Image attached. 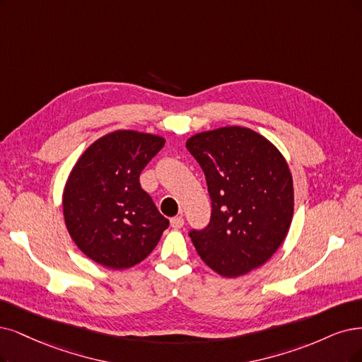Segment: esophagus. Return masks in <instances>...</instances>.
Wrapping results in <instances>:
<instances>
[{"label": "esophagus", "instance_id": "1", "mask_svg": "<svg viewBox=\"0 0 362 362\" xmlns=\"http://www.w3.org/2000/svg\"><path fill=\"white\" fill-rule=\"evenodd\" d=\"M170 223H171V226H173L174 230H179V228H182V226H183L185 219H183V216H174V218H171Z\"/></svg>", "mask_w": 362, "mask_h": 362}]
</instances>
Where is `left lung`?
<instances>
[{
	"label": "left lung",
	"mask_w": 362,
	"mask_h": 362,
	"mask_svg": "<svg viewBox=\"0 0 362 362\" xmlns=\"http://www.w3.org/2000/svg\"><path fill=\"white\" fill-rule=\"evenodd\" d=\"M186 149L203 168L211 199L210 223L189 233L198 255L225 277L258 269L291 228L293 185L285 156L245 127L198 132Z\"/></svg>",
	"instance_id": "1"
}]
</instances>
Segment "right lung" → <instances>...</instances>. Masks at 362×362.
Returning <instances> with one entry per match:
<instances>
[{"instance_id": "1", "label": "right lung", "mask_w": 362, "mask_h": 362, "mask_svg": "<svg viewBox=\"0 0 362 362\" xmlns=\"http://www.w3.org/2000/svg\"><path fill=\"white\" fill-rule=\"evenodd\" d=\"M164 144L158 134L117 129L77 159L64 186L62 211L73 242L89 259L124 270L156 247L168 219L139 179Z\"/></svg>"}]
</instances>
